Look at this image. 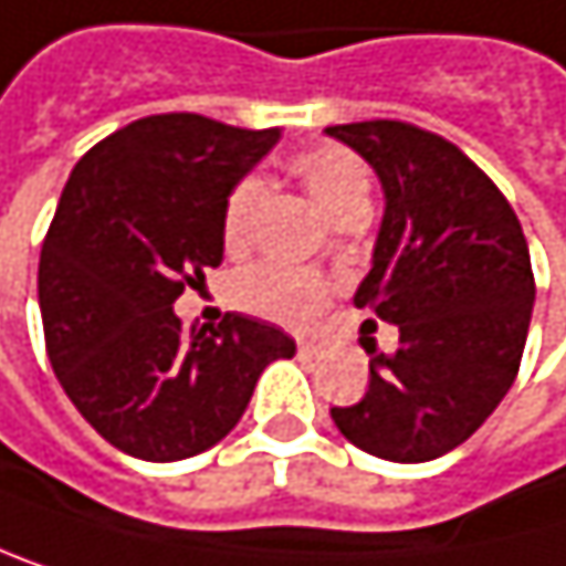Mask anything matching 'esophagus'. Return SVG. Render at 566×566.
<instances>
[{"mask_svg":"<svg viewBox=\"0 0 566 566\" xmlns=\"http://www.w3.org/2000/svg\"><path fill=\"white\" fill-rule=\"evenodd\" d=\"M318 349H322L318 343H308V339L298 343V353H302V356H318Z\"/></svg>","mask_w":566,"mask_h":566,"instance_id":"34e87169","label":"esophagus"}]
</instances>
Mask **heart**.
<instances>
[{
	"mask_svg": "<svg viewBox=\"0 0 566 566\" xmlns=\"http://www.w3.org/2000/svg\"><path fill=\"white\" fill-rule=\"evenodd\" d=\"M292 172L329 220H339L356 207H369V172L353 151L339 145H318L298 151L292 159ZM264 200L268 182L261 176H244L230 189L223 207V241L230 251L248 248ZM325 295H329V281L325 277L281 264H254L233 281L237 305H244L254 315L292 325L308 322L322 308Z\"/></svg>",
	"mask_w": 566,
	"mask_h": 566,
	"instance_id": "b5f03b06",
	"label": "heart"
}]
</instances>
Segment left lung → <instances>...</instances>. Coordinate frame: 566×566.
Segmentation results:
<instances>
[{"label": "left lung", "mask_w": 566, "mask_h": 566, "mask_svg": "<svg viewBox=\"0 0 566 566\" xmlns=\"http://www.w3.org/2000/svg\"><path fill=\"white\" fill-rule=\"evenodd\" d=\"M325 135L380 179L384 220L353 302L400 333L394 353L366 349L369 387L333 421L377 459H441L516 380L536 295L523 227L465 151L424 128L356 122Z\"/></svg>", "instance_id": "1"}]
</instances>
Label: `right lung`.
<instances>
[{
	"label": "right lung",
	"mask_w": 566,
	"mask_h": 566,
	"mask_svg": "<svg viewBox=\"0 0 566 566\" xmlns=\"http://www.w3.org/2000/svg\"><path fill=\"white\" fill-rule=\"evenodd\" d=\"M281 138L203 115H151L74 166L40 251L46 356L84 421L142 462L223 441L258 377L295 339L254 315L186 325L172 312L223 261V207Z\"/></svg>",
	"instance_id": "right-lung-1"
}]
</instances>
